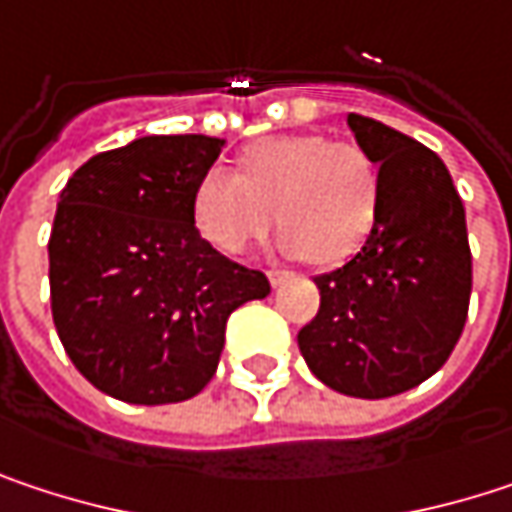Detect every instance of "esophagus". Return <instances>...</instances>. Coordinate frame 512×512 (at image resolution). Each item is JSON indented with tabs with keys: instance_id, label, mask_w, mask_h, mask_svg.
Wrapping results in <instances>:
<instances>
[{
	"instance_id": "34e87169",
	"label": "esophagus",
	"mask_w": 512,
	"mask_h": 512,
	"mask_svg": "<svg viewBox=\"0 0 512 512\" xmlns=\"http://www.w3.org/2000/svg\"><path fill=\"white\" fill-rule=\"evenodd\" d=\"M293 278H296V275L287 272V269H272V272H269V284H272V287H281V284H287V281H293Z\"/></svg>"
}]
</instances>
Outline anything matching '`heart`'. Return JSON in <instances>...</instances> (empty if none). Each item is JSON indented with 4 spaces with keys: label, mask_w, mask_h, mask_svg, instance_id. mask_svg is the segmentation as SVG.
Here are the masks:
<instances>
[{
    "label": "heart",
    "mask_w": 512,
    "mask_h": 512,
    "mask_svg": "<svg viewBox=\"0 0 512 512\" xmlns=\"http://www.w3.org/2000/svg\"><path fill=\"white\" fill-rule=\"evenodd\" d=\"M240 165L243 174L207 168L192 198L195 228L219 252L240 255L275 216L284 225L281 252L314 263H341L367 240L379 210V168L364 148L275 136L246 148Z\"/></svg>",
    "instance_id": "heart-1"
}]
</instances>
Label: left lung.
Segmentation results:
<instances>
[{"label": "left lung", "mask_w": 512, "mask_h": 512, "mask_svg": "<svg viewBox=\"0 0 512 512\" xmlns=\"http://www.w3.org/2000/svg\"><path fill=\"white\" fill-rule=\"evenodd\" d=\"M347 124L379 165V210L356 255L314 278L320 311L299 350L332 391L382 400L421 385L454 353L471 252L445 162L382 121L350 115Z\"/></svg>", "instance_id": "8db88e82"}]
</instances>
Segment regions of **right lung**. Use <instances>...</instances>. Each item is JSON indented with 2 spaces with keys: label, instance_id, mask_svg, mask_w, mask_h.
<instances>
[{
  "label": "right lung",
  "instance_id": "add662e5",
  "mask_svg": "<svg viewBox=\"0 0 512 512\" xmlns=\"http://www.w3.org/2000/svg\"><path fill=\"white\" fill-rule=\"evenodd\" d=\"M222 148L213 136H142L91 156L58 195L52 323L76 370L115 400L195 397L219 367L231 311L269 296L263 272L195 228V186Z\"/></svg>",
  "mask_w": 512,
  "mask_h": 512
}]
</instances>
